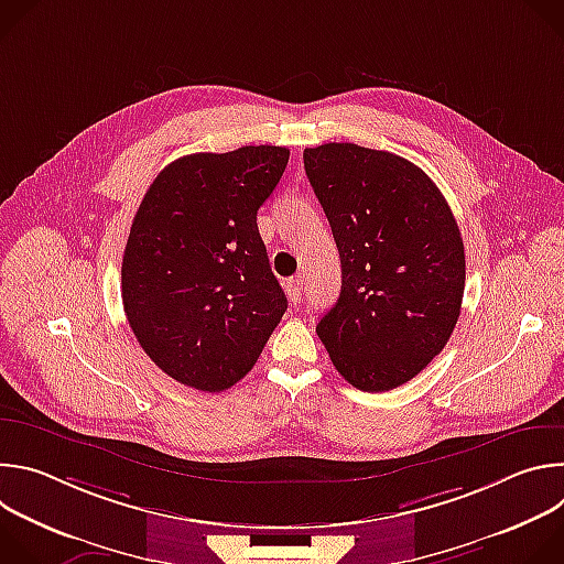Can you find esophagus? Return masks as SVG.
I'll use <instances>...</instances> for the list:
<instances>
[{
  "instance_id": "34e87169",
  "label": "esophagus",
  "mask_w": 564,
  "mask_h": 564,
  "mask_svg": "<svg viewBox=\"0 0 564 564\" xmlns=\"http://www.w3.org/2000/svg\"><path fill=\"white\" fill-rule=\"evenodd\" d=\"M285 292H288V299L292 303H299L301 301V292H303V281L301 279H288L285 281Z\"/></svg>"
}]
</instances>
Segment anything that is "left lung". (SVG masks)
<instances>
[{"label": "left lung", "mask_w": 564, "mask_h": 564, "mask_svg": "<svg viewBox=\"0 0 564 564\" xmlns=\"http://www.w3.org/2000/svg\"><path fill=\"white\" fill-rule=\"evenodd\" d=\"M303 165L341 259V294L316 335L348 383L392 390L453 335L466 279L459 227L437 185L390 151L328 142L305 149Z\"/></svg>", "instance_id": "obj_1"}]
</instances>
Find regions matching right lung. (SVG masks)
<instances>
[{"label":"right lung","mask_w":564,"mask_h":564,"mask_svg":"<svg viewBox=\"0 0 564 564\" xmlns=\"http://www.w3.org/2000/svg\"><path fill=\"white\" fill-rule=\"evenodd\" d=\"M290 149L259 144L174 160L147 189L122 257V305L149 359L220 392L243 379L288 299L257 225Z\"/></svg>","instance_id":"right-lung-1"}]
</instances>
